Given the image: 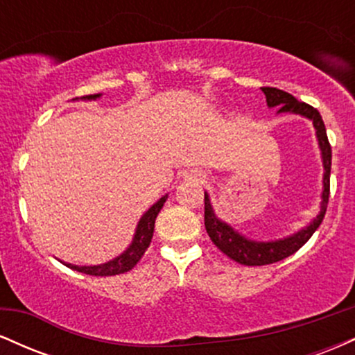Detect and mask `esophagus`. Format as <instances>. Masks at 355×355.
I'll use <instances>...</instances> for the list:
<instances>
[{
  "label": "esophagus",
  "instance_id": "1",
  "mask_svg": "<svg viewBox=\"0 0 355 355\" xmlns=\"http://www.w3.org/2000/svg\"><path fill=\"white\" fill-rule=\"evenodd\" d=\"M195 175H197V177H200V173H195Z\"/></svg>",
  "mask_w": 355,
  "mask_h": 355
}]
</instances>
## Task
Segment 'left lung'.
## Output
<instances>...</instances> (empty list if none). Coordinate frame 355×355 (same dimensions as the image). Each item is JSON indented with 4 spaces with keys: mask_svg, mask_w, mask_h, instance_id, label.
<instances>
[{
    "mask_svg": "<svg viewBox=\"0 0 355 355\" xmlns=\"http://www.w3.org/2000/svg\"><path fill=\"white\" fill-rule=\"evenodd\" d=\"M263 95H266L267 107L268 108H279L277 113H292V115H300L309 118L312 121L313 128H315V137L319 141L322 165H324V178H322V202L320 211L317 217L304 227L302 230L295 232V234L288 235L285 239L270 240V242H257V240L247 239L234 227L229 225L227 222L220 220L215 215L214 207H211L209 193L205 191V229L211 242L217 245L220 250L227 257H230L235 262L242 263V266H267V263H275L279 260H284L285 257L295 254L300 247L312 237V234L319 229V225L324 220L325 210H327L329 193H331V164H332V150L327 140V132H325V125L322 121L320 113L311 105L299 101L291 93L282 92L279 88L263 87Z\"/></svg>",
    "mask_w": 355,
    "mask_h": 355,
    "instance_id": "obj_1",
    "label": "left lung"
}]
</instances>
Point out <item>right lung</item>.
Listing matches in <instances>:
<instances>
[{
	"mask_svg": "<svg viewBox=\"0 0 355 355\" xmlns=\"http://www.w3.org/2000/svg\"><path fill=\"white\" fill-rule=\"evenodd\" d=\"M98 95H88L83 96V100H96L100 98ZM168 198V195H164L158 202H155L148 210L141 215L140 222H138L135 235H133L132 243L126 247V250L121 252L120 255L115 257V259L108 260V262L100 263V266H73V263L61 262L63 266L73 268V270L81 272V274L95 275V277H107V275H118L125 274V272L132 270L133 267L137 266L138 260L141 259V255L145 254V250L148 248L150 242H152L153 237V229H155V220H157V215L160 214L162 207Z\"/></svg>",
	"mask_w": 355,
	"mask_h": 355,
	"instance_id": "add662e5",
	"label": "right lung"
}]
</instances>
